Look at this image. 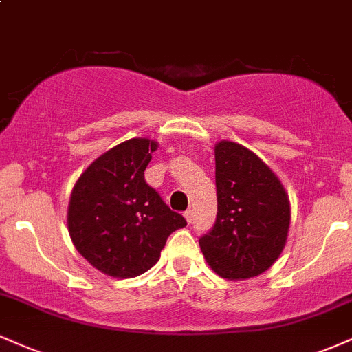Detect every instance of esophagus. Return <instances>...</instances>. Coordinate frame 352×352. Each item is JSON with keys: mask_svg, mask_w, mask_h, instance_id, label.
<instances>
[{"mask_svg": "<svg viewBox=\"0 0 352 352\" xmlns=\"http://www.w3.org/2000/svg\"><path fill=\"white\" fill-rule=\"evenodd\" d=\"M184 217H185V219H187V223L190 224V223H192V219H193V211L192 210H187L184 213Z\"/></svg>", "mask_w": 352, "mask_h": 352, "instance_id": "esophagus-1", "label": "esophagus"}]
</instances>
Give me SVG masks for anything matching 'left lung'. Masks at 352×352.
<instances>
[{
    "mask_svg": "<svg viewBox=\"0 0 352 352\" xmlns=\"http://www.w3.org/2000/svg\"><path fill=\"white\" fill-rule=\"evenodd\" d=\"M214 162L218 214L213 230L198 241L201 252L219 277H257L285 248L289 195L269 165L238 142H217Z\"/></svg>",
    "mask_w": 352,
    "mask_h": 352,
    "instance_id": "1",
    "label": "left lung"
}]
</instances>
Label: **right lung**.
Here are the masks:
<instances>
[{
    "label": "right lung",
    "instance_id": "1",
    "mask_svg": "<svg viewBox=\"0 0 352 352\" xmlns=\"http://www.w3.org/2000/svg\"><path fill=\"white\" fill-rule=\"evenodd\" d=\"M159 142L134 138L101 154L72 190L67 226L75 249L95 269L133 278L159 261L167 238L187 226L144 180Z\"/></svg>",
    "mask_w": 352,
    "mask_h": 352
}]
</instances>
